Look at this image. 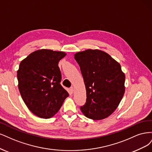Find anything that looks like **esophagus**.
Returning a JSON list of instances; mask_svg holds the SVG:
<instances>
[{
  "label": "esophagus",
  "mask_w": 152,
  "mask_h": 152,
  "mask_svg": "<svg viewBox=\"0 0 152 152\" xmlns=\"http://www.w3.org/2000/svg\"><path fill=\"white\" fill-rule=\"evenodd\" d=\"M69 92L71 93V94H72V93L74 92V87H71V88H70V89H69Z\"/></svg>",
  "instance_id": "34e87169"
}]
</instances>
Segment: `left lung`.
Masks as SVG:
<instances>
[{
    "mask_svg": "<svg viewBox=\"0 0 152 152\" xmlns=\"http://www.w3.org/2000/svg\"><path fill=\"white\" fill-rule=\"evenodd\" d=\"M86 90L83 114L93 120L110 115L118 107L125 91V75L119 63L106 52L88 49L75 55Z\"/></svg>",
    "mask_w": 152,
    "mask_h": 152,
    "instance_id": "1",
    "label": "left lung"
}]
</instances>
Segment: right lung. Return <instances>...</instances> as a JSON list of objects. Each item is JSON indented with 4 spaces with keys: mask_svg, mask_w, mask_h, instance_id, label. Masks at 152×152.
Segmentation results:
<instances>
[{
    "mask_svg": "<svg viewBox=\"0 0 152 152\" xmlns=\"http://www.w3.org/2000/svg\"><path fill=\"white\" fill-rule=\"evenodd\" d=\"M66 55L64 52L41 49L30 53L19 64V92L29 110L41 118L53 117L69 96L60 84L61 72L58 66Z\"/></svg>",
    "mask_w": 152,
    "mask_h": 152,
    "instance_id": "1",
    "label": "right lung"
}]
</instances>
